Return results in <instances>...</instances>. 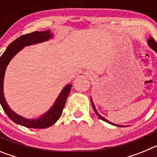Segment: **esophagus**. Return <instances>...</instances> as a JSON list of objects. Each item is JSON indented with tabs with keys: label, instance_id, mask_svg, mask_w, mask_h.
I'll list each match as a JSON object with an SVG mask.
<instances>
[{
	"label": "esophagus",
	"instance_id": "34e87169",
	"mask_svg": "<svg viewBox=\"0 0 157 157\" xmlns=\"http://www.w3.org/2000/svg\"><path fill=\"white\" fill-rule=\"evenodd\" d=\"M85 75H86L89 76V77H90V76L92 75V74H91L90 71H86L85 72Z\"/></svg>",
	"mask_w": 157,
	"mask_h": 157
}]
</instances>
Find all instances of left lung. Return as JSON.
<instances>
[{
	"mask_svg": "<svg viewBox=\"0 0 157 157\" xmlns=\"http://www.w3.org/2000/svg\"><path fill=\"white\" fill-rule=\"evenodd\" d=\"M147 43H148V45H149V46L151 48H152V50H154L155 52H156V53H157V45H156V41H155L154 40H153V38H152V37H149V39H148V41H147ZM90 101H91V104H92L93 109H94V112H95V113H96V114H97V116H98V117H99L100 119H101V120H103V121L107 122V123H110V124H112V125L117 126V127H123V126H122V125H117V124H115V123H111V122H109V120H106L105 118H104L103 116H101V115H100L99 113H98V111H97V109H96V107H95V105H94V102H93L92 98H90Z\"/></svg>",
	"mask_w": 157,
	"mask_h": 157,
	"instance_id": "obj_1",
	"label": "left lung"
}]
</instances>
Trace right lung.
<instances>
[{
    "instance_id": "1",
    "label": "right lung",
    "mask_w": 157,
    "mask_h": 157,
    "mask_svg": "<svg viewBox=\"0 0 157 157\" xmlns=\"http://www.w3.org/2000/svg\"><path fill=\"white\" fill-rule=\"evenodd\" d=\"M52 36L53 34H51L50 30L34 31L30 34L20 36L8 45L6 50L0 57V104L7 116L10 118L14 123L23 126V127H28V128H47L56 123L61 116L62 112L66 103V100L69 93L71 92V85L68 84L62 90L59 95L58 96L57 99L54 102L53 105L45 114L40 116L38 119H27L16 114L7 104L6 100L4 96V78H5V71L11 59L25 46L48 41L52 38Z\"/></svg>"
}]
</instances>
